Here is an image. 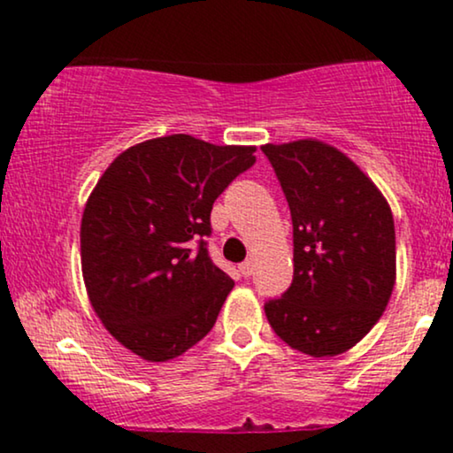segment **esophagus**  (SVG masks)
Wrapping results in <instances>:
<instances>
[{
  "label": "esophagus",
  "mask_w": 453,
  "mask_h": 453,
  "mask_svg": "<svg viewBox=\"0 0 453 453\" xmlns=\"http://www.w3.org/2000/svg\"><path fill=\"white\" fill-rule=\"evenodd\" d=\"M253 268H256V266H253L251 259H247V262H242V264H241V273H242V277H251V274H253Z\"/></svg>",
  "instance_id": "1"
}]
</instances>
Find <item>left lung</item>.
<instances>
[{
    "label": "left lung",
    "mask_w": 453,
    "mask_h": 453,
    "mask_svg": "<svg viewBox=\"0 0 453 453\" xmlns=\"http://www.w3.org/2000/svg\"><path fill=\"white\" fill-rule=\"evenodd\" d=\"M292 212L294 280L264 304L274 334L313 357L351 349L386 311L396 234L386 197L317 140L262 147Z\"/></svg>",
    "instance_id": "1"
}]
</instances>
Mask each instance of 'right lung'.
Instances as JSON below:
<instances>
[{
  "label": "right lung",
  "mask_w": 453,
  "mask_h": 453,
  "mask_svg": "<svg viewBox=\"0 0 453 453\" xmlns=\"http://www.w3.org/2000/svg\"><path fill=\"white\" fill-rule=\"evenodd\" d=\"M253 153L187 134L153 138L123 150L87 200L81 259L91 306L144 360H173L215 326L234 280L209 256L211 211Z\"/></svg>",
  "instance_id": "add662e5"
}]
</instances>
